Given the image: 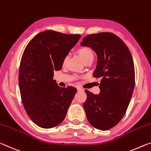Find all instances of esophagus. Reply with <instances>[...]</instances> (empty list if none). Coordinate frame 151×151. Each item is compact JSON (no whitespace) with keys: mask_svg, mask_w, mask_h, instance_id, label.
Masks as SVG:
<instances>
[{"mask_svg":"<svg viewBox=\"0 0 151 151\" xmlns=\"http://www.w3.org/2000/svg\"><path fill=\"white\" fill-rule=\"evenodd\" d=\"M77 90L78 91H83V89H81V88H78Z\"/></svg>","mask_w":151,"mask_h":151,"instance_id":"esophagus-1","label":"esophagus"}]
</instances>
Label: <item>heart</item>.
I'll list each match as a JSON object with an SVG mask.
<instances>
[{
  "instance_id": "heart-1",
  "label": "heart",
  "mask_w": 151,
  "mask_h": 151,
  "mask_svg": "<svg viewBox=\"0 0 151 151\" xmlns=\"http://www.w3.org/2000/svg\"><path fill=\"white\" fill-rule=\"evenodd\" d=\"M78 52L79 53V55H80V57L84 62L87 61L88 60H90V59H93V53L92 49H91L90 47H86V46H83L79 48L78 49ZM69 59V56L66 55L65 58L63 59V64H65L67 63V61H68Z\"/></svg>"
}]
</instances>
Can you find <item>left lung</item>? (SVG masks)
Segmentation results:
<instances>
[{
  "instance_id": "8db88e82",
  "label": "left lung",
  "mask_w": 151,
  "mask_h": 151,
  "mask_svg": "<svg viewBox=\"0 0 151 151\" xmlns=\"http://www.w3.org/2000/svg\"><path fill=\"white\" fill-rule=\"evenodd\" d=\"M81 46L96 52L98 61L93 76L102 78L99 94L85 91L86 117L97 129L109 130L122 119L132 98L135 83L132 55L124 41L112 33L86 36Z\"/></svg>"
}]
</instances>
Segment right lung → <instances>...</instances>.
I'll return each instance as SVG.
<instances>
[{
  "label": "right lung",
  "instance_id": "1",
  "mask_svg": "<svg viewBox=\"0 0 151 151\" xmlns=\"http://www.w3.org/2000/svg\"><path fill=\"white\" fill-rule=\"evenodd\" d=\"M80 37L45 31L24 49L19 72L20 93L27 114L39 127L53 128L65 118L77 89L59 87L53 80V73L62 68L64 58Z\"/></svg>",
  "mask_w": 151,
  "mask_h": 151
}]
</instances>
